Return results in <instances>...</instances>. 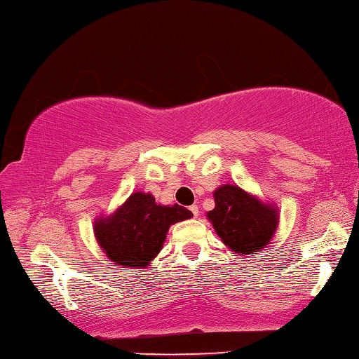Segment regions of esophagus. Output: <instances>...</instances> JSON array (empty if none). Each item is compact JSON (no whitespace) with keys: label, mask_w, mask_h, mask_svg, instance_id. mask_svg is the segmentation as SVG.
I'll return each mask as SVG.
<instances>
[{"label":"esophagus","mask_w":359,"mask_h":359,"mask_svg":"<svg viewBox=\"0 0 359 359\" xmlns=\"http://www.w3.org/2000/svg\"><path fill=\"white\" fill-rule=\"evenodd\" d=\"M190 210H191L193 217H198V215H200V210H198V206H196V204H193V206H190Z\"/></svg>","instance_id":"obj_1"}]
</instances>
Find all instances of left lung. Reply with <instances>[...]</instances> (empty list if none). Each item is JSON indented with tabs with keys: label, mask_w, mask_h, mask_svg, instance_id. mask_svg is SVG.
I'll return each instance as SVG.
<instances>
[{
	"label": "left lung",
	"mask_w": 359,
	"mask_h": 359,
	"mask_svg": "<svg viewBox=\"0 0 359 359\" xmlns=\"http://www.w3.org/2000/svg\"><path fill=\"white\" fill-rule=\"evenodd\" d=\"M215 208L208 219L233 252L249 255L270 244L278 226V209L262 203L238 185L224 184L214 191Z\"/></svg>",
	"instance_id": "8db88e82"
}]
</instances>
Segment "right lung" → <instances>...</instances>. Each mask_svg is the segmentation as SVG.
Here are the masks:
<instances>
[{
	"mask_svg": "<svg viewBox=\"0 0 359 359\" xmlns=\"http://www.w3.org/2000/svg\"><path fill=\"white\" fill-rule=\"evenodd\" d=\"M193 217L191 210L156 204L150 193L135 191L108 217L94 222V233L107 257L128 269H145L161 251L169 226Z\"/></svg>",
	"mask_w": 359,
	"mask_h": 359,
	"instance_id": "add662e5",
	"label": "right lung"
}]
</instances>
